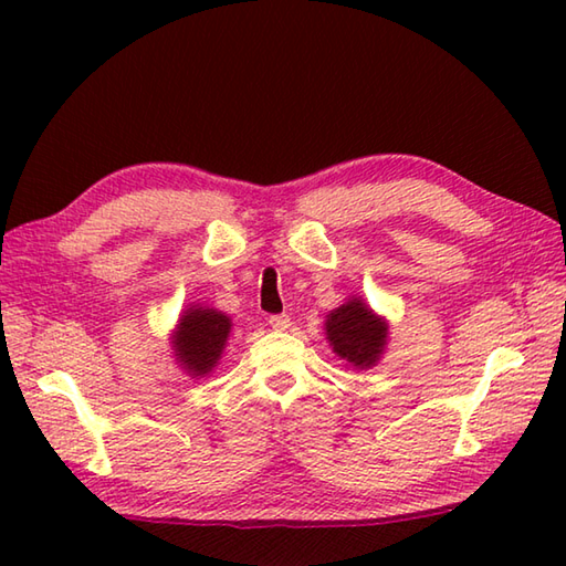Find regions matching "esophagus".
I'll return each mask as SVG.
<instances>
[{
	"instance_id": "34e87169",
	"label": "esophagus",
	"mask_w": 566,
	"mask_h": 566,
	"mask_svg": "<svg viewBox=\"0 0 566 566\" xmlns=\"http://www.w3.org/2000/svg\"><path fill=\"white\" fill-rule=\"evenodd\" d=\"M270 326L272 331H286L292 326V318L286 314H276V316H270Z\"/></svg>"
}]
</instances>
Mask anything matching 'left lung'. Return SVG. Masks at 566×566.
<instances>
[{
  "instance_id": "1",
  "label": "left lung",
  "mask_w": 566,
  "mask_h": 566,
  "mask_svg": "<svg viewBox=\"0 0 566 566\" xmlns=\"http://www.w3.org/2000/svg\"><path fill=\"white\" fill-rule=\"evenodd\" d=\"M387 335V321L379 318L357 296L333 308L326 318V338L333 345V353L359 369L375 367L379 363Z\"/></svg>"
}]
</instances>
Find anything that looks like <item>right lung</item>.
<instances>
[{
    "label": "right lung",
    "instance_id": "1",
    "mask_svg": "<svg viewBox=\"0 0 566 566\" xmlns=\"http://www.w3.org/2000/svg\"><path fill=\"white\" fill-rule=\"evenodd\" d=\"M228 335H231V318L221 311L189 306L172 333L175 359L187 375L207 377L219 365Z\"/></svg>",
    "mask_w": 566,
    "mask_h": 566
}]
</instances>
